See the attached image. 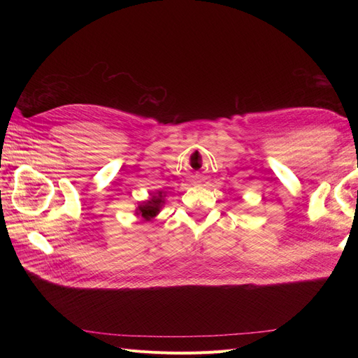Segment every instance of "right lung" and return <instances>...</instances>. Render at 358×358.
Segmentation results:
<instances>
[{"instance_id": "add662e5", "label": "right lung", "mask_w": 358, "mask_h": 358, "mask_svg": "<svg viewBox=\"0 0 358 358\" xmlns=\"http://www.w3.org/2000/svg\"><path fill=\"white\" fill-rule=\"evenodd\" d=\"M162 204H164V199H162V192L158 191L155 196H152L149 200L143 201L142 204L138 206L137 210H136V215L142 216L145 221H150L158 215Z\"/></svg>"}]
</instances>
